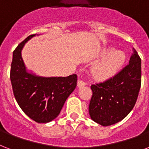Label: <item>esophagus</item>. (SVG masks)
Returning <instances> with one entry per match:
<instances>
[{"label": "esophagus", "mask_w": 149, "mask_h": 149, "mask_svg": "<svg viewBox=\"0 0 149 149\" xmlns=\"http://www.w3.org/2000/svg\"><path fill=\"white\" fill-rule=\"evenodd\" d=\"M85 85H86V83L84 82L83 80L79 79V80L77 81V87H84V86H85Z\"/></svg>", "instance_id": "1"}]
</instances>
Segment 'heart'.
Returning a JSON list of instances; mask_svg holds the SVG:
<instances>
[{"label": "heart", "instance_id": "b5f03b06", "mask_svg": "<svg viewBox=\"0 0 149 149\" xmlns=\"http://www.w3.org/2000/svg\"><path fill=\"white\" fill-rule=\"evenodd\" d=\"M127 60L124 52L111 48L99 62L91 69L93 77L99 81H105L111 79L117 74L122 69Z\"/></svg>", "mask_w": 149, "mask_h": 149}]
</instances>
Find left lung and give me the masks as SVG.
Returning <instances> with one entry per match:
<instances>
[{
    "label": "left lung",
    "instance_id": "obj_1",
    "mask_svg": "<svg viewBox=\"0 0 149 149\" xmlns=\"http://www.w3.org/2000/svg\"><path fill=\"white\" fill-rule=\"evenodd\" d=\"M141 82V59L133 48L129 65L115 77L92 84L89 105L91 120L106 127L123 120L134 106Z\"/></svg>",
    "mask_w": 149,
    "mask_h": 149
}]
</instances>
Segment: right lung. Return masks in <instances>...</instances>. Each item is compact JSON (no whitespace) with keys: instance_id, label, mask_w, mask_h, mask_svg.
Here are the masks:
<instances>
[{"instance_id":"add662e5","label":"right lung","mask_w":149,"mask_h":149,"mask_svg":"<svg viewBox=\"0 0 149 149\" xmlns=\"http://www.w3.org/2000/svg\"><path fill=\"white\" fill-rule=\"evenodd\" d=\"M35 36H29L13 52L10 78L21 109L34 121L46 123L59 115L66 99L77 87V76L41 77L27 70L22 51L26 43Z\"/></svg>"}]
</instances>
